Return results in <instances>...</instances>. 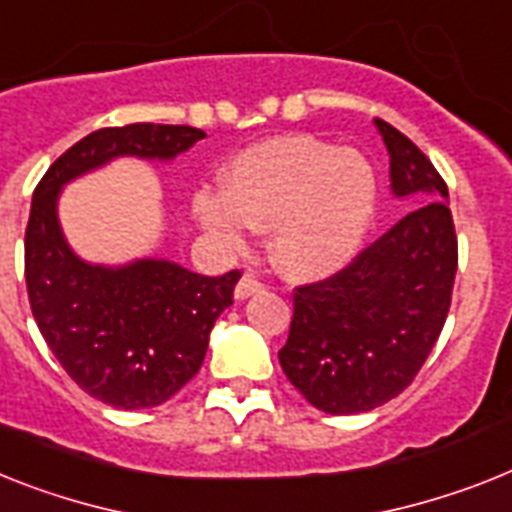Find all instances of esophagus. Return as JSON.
I'll return each mask as SVG.
<instances>
[{
  "mask_svg": "<svg viewBox=\"0 0 512 512\" xmlns=\"http://www.w3.org/2000/svg\"><path fill=\"white\" fill-rule=\"evenodd\" d=\"M261 290H264V282L256 280L253 274H243L238 285H235V298H238V301H243V298H248V295H253V293H261Z\"/></svg>",
  "mask_w": 512,
  "mask_h": 512,
  "instance_id": "obj_1",
  "label": "esophagus"
}]
</instances>
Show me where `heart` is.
Masks as SVG:
<instances>
[{"label": "heart", "mask_w": 512, "mask_h": 512, "mask_svg": "<svg viewBox=\"0 0 512 512\" xmlns=\"http://www.w3.org/2000/svg\"><path fill=\"white\" fill-rule=\"evenodd\" d=\"M377 201V172L366 156L285 135L243 151L227 170L225 193H198L196 217L232 248L246 243L251 227H274V266L287 280L319 282L361 253Z\"/></svg>", "instance_id": "1"}]
</instances>
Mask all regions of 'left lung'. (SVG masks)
I'll list each match as a JSON object with an SVG mask.
<instances>
[{
	"label": "left lung",
	"mask_w": 512,
	"mask_h": 512,
	"mask_svg": "<svg viewBox=\"0 0 512 512\" xmlns=\"http://www.w3.org/2000/svg\"><path fill=\"white\" fill-rule=\"evenodd\" d=\"M390 154L392 193L424 204L340 274L295 287L280 366L308 403L332 416L379 408L416 379L445 327L458 272L447 185L416 143L374 120Z\"/></svg>",
	"instance_id": "1"
}]
</instances>
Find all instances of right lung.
Segmentation results:
<instances>
[{
	"label": "right lung",
	"instance_id": "right-lung-1",
	"mask_svg": "<svg viewBox=\"0 0 512 512\" xmlns=\"http://www.w3.org/2000/svg\"><path fill=\"white\" fill-rule=\"evenodd\" d=\"M201 138L204 130L190 125L151 122L94 130L59 156L33 190L25 227L33 319L67 377L122 411L167 403L196 377L240 272L204 277L156 259L117 269L86 264L59 230V190L114 156L175 159Z\"/></svg>",
	"mask_w": 512,
	"mask_h": 512
}]
</instances>
